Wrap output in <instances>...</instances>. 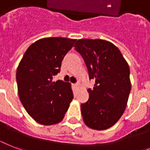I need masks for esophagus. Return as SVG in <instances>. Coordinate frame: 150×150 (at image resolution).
Masks as SVG:
<instances>
[{
  "label": "esophagus",
  "mask_w": 150,
  "mask_h": 150,
  "mask_svg": "<svg viewBox=\"0 0 150 150\" xmlns=\"http://www.w3.org/2000/svg\"><path fill=\"white\" fill-rule=\"evenodd\" d=\"M74 87H75V89H79V85L75 84V85H74Z\"/></svg>",
  "instance_id": "1"
}]
</instances>
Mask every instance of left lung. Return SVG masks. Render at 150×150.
Here are the masks:
<instances>
[{"mask_svg":"<svg viewBox=\"0 0 150 150\" xmlns=\"http://www.w3.org/2000/svg\"><path fill=\"white\" fill-rule=\"evenodd\" d=\"M84 60L89 79V98L81 104L83 121L88 127L105 130L122 116L131 91L130 70L121 51L103 40H79L74 46Z\"/></svg>","mask_w":150,"mask_h":150,"instance_id":"1","label":"left lung"}]
</instances>
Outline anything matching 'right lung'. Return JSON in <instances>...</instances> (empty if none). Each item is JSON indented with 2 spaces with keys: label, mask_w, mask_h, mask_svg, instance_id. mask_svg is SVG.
I'll return each mask as SVG.
<instances>
[{
  "label": "right lung",
  "mask_w": 150,
  "mask_h": 150,
  "mask_svg": "<svg viewBox=\"0 0 150 150\" xmlns=\"http://www.w3.org/2000/svg\"><path fill=\"white\" fill-rule=\"evenodd\" d=\"M76 40L50 37L29 46L16 72L18 93L27 113L36 121L51 125L62 121L73 99L68 82L53 79Z\"/></svg>",
  "instance_id": "1"
}]
</instances>
